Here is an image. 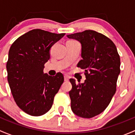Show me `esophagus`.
Listing matches in <instances>:
<instances>
[{"label": "esophagus", "mask_w": 135, "mask_h": 135, "mask_svg": "<svg viewBox=\"0 0 135 135\" xmlns=\"http://www.w3.org/2000/svg\"><path fill=\"white\" fill-rule=\"evenodd\" d=\"M64 78H65V81H69V76L67 75H65L64 76Z\"/></svg>", "instance_id": "34e87169"}]
</instances>
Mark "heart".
I'll list each match as a JSON object with an SVG mask.
<instances>
[{
	"instance_id": "obj_1",
	"label": "heart",
	"mask_w": 135,
	"mask_h": 135,
	"mask_svg": "<svg viewBox=\"0 0 135 135\" xmlns=\"http://www.w3.org/2000/svg\"><path fill=\"white\" fill-rule=\"evenodd\" d=\"M69 41H76V40H69Z\"/></svg>"
}]
</instances>
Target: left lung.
Instances as JSON below:
<instances>
[{"label": "left lung", "mask_w": 135, "mask_h": 135, "mask_svg": "<svg viewBox=\"0 0 135 135\" xmlns=\"http://www.w3.org/2000/svg\"><path fill=\"white\" fill-rule=\"evenodd\" d=\"M66 36L81 43L82 59L77 66L85 70L86 77L81 84L70 79L71 109L81 118H93L107 108L115 93L120 57L114 42L95 31L86 30Z\"/></svg>", "instance_id": "left-lung-1"}]
</instances>
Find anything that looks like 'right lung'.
<instances>
[{
  "label": "right lung",
  "mask_w": 135,
  "mask_h": 135,
  "mask_svg": "<svg viewBox=\"0 0 135 135\" xmlns=\"http://www.w3.org/2000/svg\"><path fill=\"white\" fill-rule=\"evenodd\" d=\"M65 35L33 29L20 36L9 48L8 81L15 102L27 114L40 116L52 107L64 76L61 73L48 76L43 70L50 48Z\"/></svg>",
  "instance_id": "1"
}]
</instances>
